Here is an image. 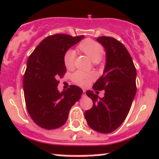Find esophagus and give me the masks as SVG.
Listing matches in <instances>:
<instances>
[{"label": "esophagus", "mask_w": 159, "mask_h": 159, "mask_svg": "<svg viewBox=\"0 0 159 159\" xmlns=\"http://www.w3.org/2000/svg\"><path fill=\"white\" fill-rule=\"evenodd\" d=\"M83 95L85 96V91L83 90Z\"/></svg>", "instance_id": "34e87169"}]
</instances>
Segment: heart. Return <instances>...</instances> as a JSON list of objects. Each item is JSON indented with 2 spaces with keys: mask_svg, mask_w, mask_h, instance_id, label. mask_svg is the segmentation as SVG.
Returning <instances> with one entry per match:
<instances>
[{
  "mask_svg": "<svg viewBox=\"0 0 159 159\" xmlns=\"http://www.w3.org/2000/svg\"><path fill=\"white\" fill-rule=\"evenodd\" d=\"M80 51L88 56L95 65L101 64L103 62V48L102 45L98 41L88 38L85 39L78 46ZM76 52L74 49H67L63 56V61L67 69H72L74 67ZM96 78V74L94 72H83L77 70L73 74L71 79L73 82L80 86H86L89 83L94 81Z\"/></svg>",
  "mask_w": 159,
  "mask_h": 159,
  "instance_id": "1",
  "label": "heart"
}]
</instances>
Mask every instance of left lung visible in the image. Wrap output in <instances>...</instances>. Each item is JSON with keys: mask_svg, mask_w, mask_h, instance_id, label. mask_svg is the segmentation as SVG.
<instances>
[{"mask_svg": "<svg viewBox=\"0 0 159 159\" xmlns=\"http://www.w3.org/2000/svg\"><path fill=\"white\" fill-rule=\"evenodd\" d=\"M97 40L106 50L107 61L103 74L92 89H105V97L100 99L92 90L87 96L93 106L85 112V118L91 128L100 133L115 131L127 117L137 91V70L127 49L111 37H99Z\"/></svg>", "mask_w": 159, "mask_h": 159, "instance_id": "obj_1", "label": "left lung"}]
</instances>
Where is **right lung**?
Listing matches in <instances>:
<instances>
[{
  "label": "right lung",
  "instance_id": "obj_1",
  "mask_svg": "<svg viewBox=\"0 0 159 159\" xmlns=\"http://www.w3.org/2000/svg\"><path fill=\"white\" fill-rule=\"evenodd\" d=\"M83 37L50 35L41 41L28 58L23 77L25 101L32 120L41 128L52 130L64 125L70 108L83 94L74 85L61 93L57 87L58 79L67 71L64 54Z\"/></svg>",
  "mask_w": 159,
  "mask_h": 159
}]
</instances>
